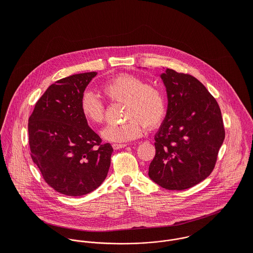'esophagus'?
Instances as JSON below:
<instances>
[{
	"mask_svg": "<svg viewBox=\"0 0 253 253\" xmlns=\"http://www.w3.org/2000/svg\"><path fill=\"white\" fill-rule=\"evenodd\" d=\"M112 146H113V148H114L115 150H119V149L125 148V147L126 146V144H117V143H114Z\"/></svg>",
	"mask_w": 253,
	"mask_h": 253,
	"instance_id": "esophagus-1",
	"label": "esophagus"
}]
</instances>
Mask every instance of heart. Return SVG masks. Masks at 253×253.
<instances>
[{
    "label": "heart",
    "mask_w": 253,
    "mask_h": 253,
    "mask_svg": "<svg viewBox=\"0 0 253 253\" xmlns=\"http://www.w3.org/2000/svg\"><path fill=\"white\" fill-rule=\"evenodd\" d=\"M101 90L111 101L126 102L125 115L128 119L122 124H110L102 130V137L109 142L131 141L142 134L144 125L154 128L166 116L165 92L161 87L147 84L140 77L130 74L118 75L105 83ZM81 111L91 124H100L104 120V104L90 92L82 95Z\"/></svg>",
    "instance_id": "b5f03b06"
}]
</instances>
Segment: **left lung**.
Returning a JSON list of instances; mask_svg holds the SVG:
<instances>
[{
  "label": "left lung",
  "instance_id": "obj_1",
  "mask_svg": "<svg viewBox=\"0 0 253 253\" xmlns=\"http://www.w3.org/2000/svg\"><path fill=\"white\" fill-rule=\"evenodd\" d=\"M167 115L155 135L156 155L149 177L167 190H185L213 170L225 138L215 98L195 77L167 69Z\"/></svg>",
  "mask_w": 253,
  "mask_h": 253
}]
</instances>
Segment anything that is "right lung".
<instances>
[{"label": "right lung", "mask_w": 253, "mask_h": 253, "mask_svg": "<svg viewBox=\"0 0 253 253\" xmlns=\"http://www.w3.org/2000/svg\"><path fill=\"white\" fill-rule=\"evenodd\" d=\"M96 72L61 79L45 90L29 118L31 158L44 181L66 196L80 197L105 180L113 148L87 125L81 98Z\"/></svg>", "instance_id": "right-lung-1"}]
</instances>
